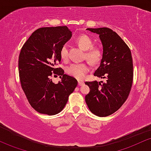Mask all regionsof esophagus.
Instances as JSON below:
<instances>
[{
	"label": "esophagus",
	"mask_w": 151,
	"mask_h": 151,
	"mask_svg": "<svg viewBox=\"0 0 151 151\" xmlns=\"http://www.w3.org/2000/svg\"><path fill=\"white\" fill-rule=\"evenodd\" d=\"M78 86H83V85L84 84V82H83V81H78Z\"/></svg>",
	"instance_id": "esophagus-1"
}]
</instances>
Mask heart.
I'll use <instances>...</instances> for the list:
<instances>
[{"instance_id": "obj_1", "label": "heart", "mask_w": 151, "mask_h": 151, "mask_svg": "<svg viewBox=\"0 0 151 151\" xmlns=\"http://www.w3.org/2000/svg\"><path fill=\"white\" fill-rule=\"evenodd\" d=\"M77 43L86 51V57L91 63H99L102 58V53L100 49L93 47V42L90 37L82 35L77 38ZM60 55L63 60H67L68 57V45L63 44L60 50ZM89 70V66L86 63H74L67 67L66 72L68 75L77 79H82Z\"/></svg>"}]
</instances>
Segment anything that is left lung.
I'll use <instances>...</instances> for the list:
<instances>
[{
    "instance_id": "1",
    "label": "left lung",
    "mask_w": 151,
    "mask_h": 151,
    "mask_svg": "<svg viewBox=\"0 0 151 151\" xmlns=\"http://www.w3.org/2000/svg\"><path fill=\"white\" fill-rule=\"evenodd\" d=\"M86 29L99 35L102 42V58L94 76L106 78V82H86L90 88L86 102L94 114L107 116L122 107L130 93L134 76L132 53L121 37L109 28Z\"/></svg>"
}]
</instances>
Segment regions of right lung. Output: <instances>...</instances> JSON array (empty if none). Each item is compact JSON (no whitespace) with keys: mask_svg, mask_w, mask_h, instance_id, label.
<instances>
[{"mask_svg":"<svg viewBox=\"0 0 151 151\" xmlns=\"http://www.w3.org/2000/svg\"><path fill=\"white\" fill-rule=\"evenodd\" d=\"M71 37L66 26L40 28L32 34L19 53L21 86L30 105L41 114L59 113L78 85L76 78L56 68L61 60L62 46ZM52 75H60L61 81L53 83Z\"/></svg>","mask_w":151,"mask_h":151,"instance_id":"obj_1","label":"right lung"}]
</instances>
